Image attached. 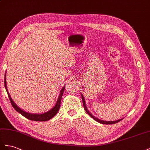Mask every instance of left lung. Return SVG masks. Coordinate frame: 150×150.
Segmentation results:
<instances>
[{
    "label": "left lung",
    "mask_w": 150,
    "mask_h": 150,
    "mask_svg": "<svg viewBox=\"0 0 150 150\" xmlns=\"http://www.w3.org/2000/svg\"><path fill=\"white\" fill-rule=\"evenodd\" d=\"M81 96H82V102H83V108L85 109V110L86 111V112L91 116L92 118H93L94 120L97 121L98 122H100L101 124H103V125H112V124H115V123H117L119 121H121L122 119H118V120H116V121H103V120H101V119H99L96 117V116H94V115H93L91 112H90V111L88 110V109H87V106H86V103H85V100L84 99V97L83 96V95L82 93H81Z\"/></svg>",
    "instance_id": "left-lung-1"
}]
</instances>
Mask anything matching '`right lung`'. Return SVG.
Here are the masks:
<instances>
[{"instance_id":"1","label":"right lung","mask_w":150,"mask_h":150,"mask_svg":"<svg viewBox=\"0 0 150 150\" xmlns=\"http://www.w3.org/2000/svg\"><path fill=\"white\" fill-rule=\"evenodd\" d=\"M4 85H5V87H6V89L7 93L8 94V98H9L11 103L12 107H13V108H14V109L17 111V112H18L21 115H23L24 117H26L27 119H30V120H31V121H48L52 117H53L54 115L57 114V112H58V110L59 109V108H60L61 100H62L64 90H65V87L64 86L62 88L60 92H59L58 100L56 102V104L54 105V106L53 107L52 109H51L50 110H49L48 111H47V112H46L45 113L32 114V113L25 112V111H24L23 109H21V108H19V107L15 104V102L13 100H12L11 97L10 96L9 93H8V92L7 91V88L6 72L5 74V78H4Z\"/></svg>"}]
</instances>
